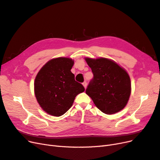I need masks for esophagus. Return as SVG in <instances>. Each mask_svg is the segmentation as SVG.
<instances>
[{"instance_id": "34e87169", "label": "esophagus", "mask_w": 160, "mask_h": 160, "mask_svg": "<svg viewBox=\"0 0 160 160\" xmlns=\"http://www.w3.org/2000/svg\"><path fill=\"white\" fill-rule=\"evenodd\" d=\"M83 87L85 88V89H86V88H87V82H86V81L83 82Z\"/></svg>"}]
</instances>
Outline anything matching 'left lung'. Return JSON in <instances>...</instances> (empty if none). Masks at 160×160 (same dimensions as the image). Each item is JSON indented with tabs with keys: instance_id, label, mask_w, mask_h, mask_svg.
I'll list each match as a JSON object with an SVG mask.
<instances>
[{
	"instance_id": "left-lung-1",
	"label": "left lung",
	"mask_w": 160,
	"mask_h": 160,
	"mask_svg": "<svg viewBox=\"0 0 160 160\" xmlns=\"http://www.w3.org/2000/svg\"><path fill=\"white\" fill-rule=\"evenodd\" d=\"M85 61L93 74L86 94L105 114H113L123 109L131 94V81L127 71L106 58H85Z\"/></svg>"
}]
</instances>
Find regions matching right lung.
Masks as SVG:
<instances>
[{
    "instance_id": "obj_1",
    "label": "right lung",
    "mask_w": 160,
    "mask_h": 160,
    "mask_svg": "<svg viewBox=\"0 0 160 160\" xmlns=\"http://www.w3.org/2000/svg\"><path fill=\"white\" fill-rule=\"evenodd\" d=\"M73 64L69 58L58 57L48 61L37 73L34 83L35 97L48 114L62 115L71 108L75 97L85 91L71 71Z\"/></svg>"
}]
</instances>
